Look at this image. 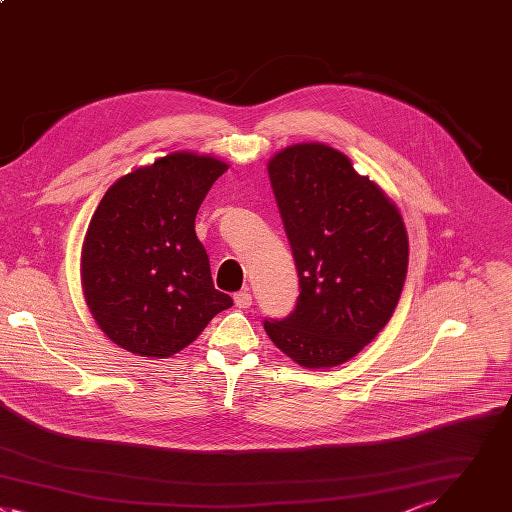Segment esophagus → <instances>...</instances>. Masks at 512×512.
Returning a JSON list of instances; mask_svg holds the SVG:
<instances>
[{
  "label": "esophagus",
  "mask_w": 512,
  "mask_h": 512,
  "mask_svg": "<svg viewBox=\"0 0 512 512\" xmlns=\"http://www.w3.org/2000/svg\"><path fill=\"white\" fill-rule=\"evenodd\" d=\"M234 302L238 309H248V306L252 304V294L248 290H240L234 294Z\"/></svg>",
  "instance_id": "1"
}]
</instances>
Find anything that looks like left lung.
Instances as JSON below:
<instances>
[{
    "instance_id": "1",
    "label": "left lung",
    "mask_w": 512,
    "mask_h": 512,
    "mask_svg": "<svg viewBox=\"0 0 512 512\" xmlns=\"http://www.w3.org/2000/svg\"><path fill=\"white\" fill-rule=\"evenodd\" d=\"M298 272L288 317L264 319L298 365L335 367L391 319L407 274V232L395 203L321 143L292 145L268 163Z\"/></svg>"
}]
</instances>
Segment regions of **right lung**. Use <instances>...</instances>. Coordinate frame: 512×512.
Listing matches in <instances>:
<instances>
[{"instance_id":"add662e5","label":"right lung","mask_w":512,"mask_h":512,"mask_svg":"<svg viewBox=\"0 0 512 512\" xmlns=\"http://www.w3.org/2000/svg\"><path fill=\"white\" fill-rule=\"evenodd\" d=\"M226 163L171 153L121 177L90 220L82 246L88 309L119 347L171 357L234 304L216 290L195 216Z\"/></svg>"}]
</instances>
